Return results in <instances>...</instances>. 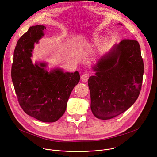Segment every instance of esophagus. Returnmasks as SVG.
Wrapping results in <instances>:
<instances>
[{
	"label": "esophagus",
	"mask_w": 157,
	"mask_h": 157,
	"mask_svg": "<svg viewBox=\"0 0 157 157\" xmlns=\"http://www.w3.org/2000/svg\"><path fill=\"white\" fill-rule=\"evenodd\" d=\"M90 77V75L88 73H84L82 76H81V81L84 82H86L88 80V78Z\"/></svg>",
	"instance_id": "obj_1"
}]
</instances>
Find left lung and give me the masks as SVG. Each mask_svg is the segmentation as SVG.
I'll list each match as a JSON object with an SVG mask.
<instances>
[{
	"instance_id": "obj_1",
	"label": "left lung",
	"mask_w": 157,
	"mask_h": 157,
	"mask_svg": "<svg viewBox=\"0 0 157 157\" xmlns=\"http://www.w3.org/2000/svg\"><path fill=\"white\" fill-rule=\"evenodd\" d=\"M95 76L88 83L91 109L95 117L106 120L131 107L141 88L144 65L136 40L125 39L98 61L93 67Z\"/></svg>"
}]
</instances>
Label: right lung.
<instances>
[{
	"label": "right lung",
	"instance_id": "obj_1",
	"mask_svg": "<svg viewBox=\"0 0 157 157\" xmlns=\"http://www.w3.org/2000/svg\"><path fill=\"white\" fill-rule=\"evenodd\" d=\"M46 27H30L18 40L13 52L11 76L18 101L24 111L42 122L58 120L64 113L71 91L79 82L78 71L64 73L59 68L49 72L46 63L33 64L34 44L44 34Z\"/></svg>",
	"mask_w": 157,
	"mask_h": 157
}]
</instances>
